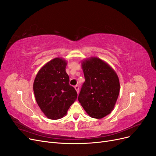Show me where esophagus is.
Listing matches in <instances>:
<instances>
[{
	"instance_id": "34e87169",
	"label": "esophagus",
	"mask_w": 156,
	"mask_h": 156,
	"mask_svg": "<svg viewBox=\"0 0 156 156\" xmlns=\"http://www.w3.org/2000/svg\"><path fill=\"white\" fill-rule=\"evenodd\" d=\"M74 88H75V89H76V90L77 91V93L79 94V86H77V85L75 86Z\"/></svg>"
}]
</instances>
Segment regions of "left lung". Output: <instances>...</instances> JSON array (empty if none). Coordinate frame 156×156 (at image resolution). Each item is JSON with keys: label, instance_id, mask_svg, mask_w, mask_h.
Listing matches in <instances>:
<instances>
[{"label": "left lung", "instance_id": "8db88e82", "mask_svg": "<svg viewBox=\"0 0 156 156\" xmlns=\"http://www.w3.org/2000/svg\"><path fill=\"white\" fill-rule=\"evenodd\" d=\"M85 82L78 101L91 117L102 119L114 110L119 94L117 74L109 64L97 57L81 62Z\"/></svg>", "mask_w": 156, "mask_h": 156}]
</instances>
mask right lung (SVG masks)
Wrapping results in <instances>:
<instances>
[{"instance_id": "obj_1", "label": "right lung", "mask_w": 156, "mask_h": 156, "mask_svg": "<svg viewBox=\"0 0 156 156\" xmlns=\"http://www.w3.org/2000/svg\"><path fill=\"white\" fill-rule=\"evenodd\" d=\"M67 61L53 58L41 67L35 78V98L44 115L50 119H58L67 114L77 98L75 88L69 84L66 72Z\"/></svg>"}]
</instances>
